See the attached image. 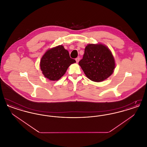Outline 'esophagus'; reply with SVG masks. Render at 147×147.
Listing matches in <instances>:
<instances>
[{"label": "esophagus", "instance_id": "esophagus-1", "mask_svg": "<svg viewBox=\"0 0 147 147\" xmlns=\"http://www.w3.org/2000/svg\"><path fill=\"white\" fill-rule=\"evenodd\" d=\"M76 62H77V63H78V62H79V61H80V58H79V57L77 58L76 59Z\"/></svg>", "mask_w": 147, "mask_h": 147}]
</instances>
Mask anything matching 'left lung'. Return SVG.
<instances>
[{
    "label": "left lung",
    "mask_w": 147,
    "mask_h": 147,
    "mask_svg": "<svg viewBox=\"0 0 147 147\" xmlns=\"http://www.w3.org/2000/svg\"><path fill=\"white\" fill-rule=\"evenodd\" d=\"M86 77L95 82H101L112 75L115 61L112 52L102 43L88 44L83 58L79 62Z\"/></svg>",
    "instance_id": "left-lung-1"
}]
</instances>
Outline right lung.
Listing matches in <instances>:
<instances>
[{"instance_id":"1","label":"right lung","mask_w":147,"mask_h":147,"mask_svg":"<svg viewBox=\"0 0 147 147\" xmlns=\"http://www.w3.org/2000/svg\"><path fill=\"white\" fill-rule=\"evenodd\" d=\"M76 61L71 59L69 52L62 45L48 49L40 61V69L44 77L57 81L63 77L68 67Z\"/></svg>"}]
</instances>
